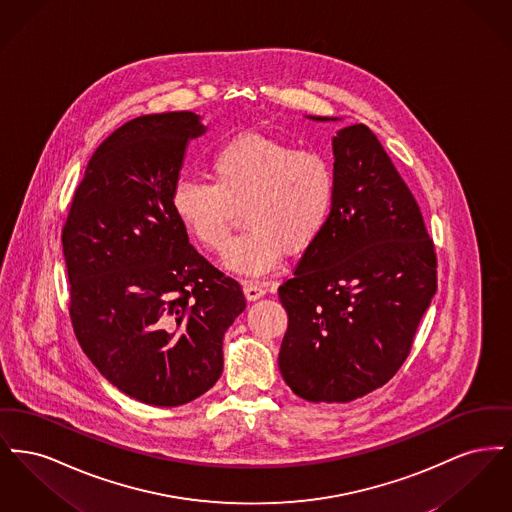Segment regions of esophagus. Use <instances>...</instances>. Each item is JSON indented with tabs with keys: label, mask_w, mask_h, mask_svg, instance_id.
Returning <instances> with one entry per match:
<instances>
[{
	"label": "esophagus",
	"mask_w": 512,
	"mask_h": 512,
	"mask_svg": "<svg viewBox=\"0 0 512 512\" xmlns=\"http://www.w3.org/2000/svg\"><path fill=\"white\" fill-rule=\"evenodd\" d=\"M265 293H267V290L263 286H259V284H253V282H245L244 284V295L247 301H257Z\"/></svg>",
	"instance_id": "1"
}]
</instances>
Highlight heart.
Here are the masks:
<instances>
[{
	"label": "heart",
	"mask_w": 512,
	"mask_h": 512,
	"mask_svg": "<svg viewBox=\"0 0 512 512\" xmlns=\"http://www.w3.org/2000/svg\"><path fill=\"white\" fill-rule=\"evenodd\" d=\"M211 182L182 178L172 211L195 244L219 253L230 238L234 209L242 207L244 234L222 257V268L244 278L274 270L282 253L311 249L330 219L336 176L317 151L247 132L209 159Z\"/></svg>",
	"instance_id": "obj_1"
}]
</instances>
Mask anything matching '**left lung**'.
<instances>
[{
  "label": "left lung",
  "mask_w": 512,
  "mask_h": 512,
  "mask_svg": "<svg viewBox=\"0 0 512 512\" xmlns=\"http://www.w3.org/2000/svg\"><path fill=\"white\" fill-rule=\"evenodd\" d=\"M332 149L330 219L278 288L288 313L280 372L313 403H347L393 378L438 288L418 203L372 130L341 128Z\"/></svg>",
  "instance_id": "1"
}]
</instances>
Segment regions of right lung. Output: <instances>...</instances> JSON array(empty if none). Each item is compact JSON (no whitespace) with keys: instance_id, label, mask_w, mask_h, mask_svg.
<instances>
[{"instance_id":"1","label":"right lung","mask_w":512,"mask_h":512,"mask_svg":"<svg viewBox=\"0 0 512 512\" xmlns=\"http://www.w3.org/2000/svg\"><path fill=\"white\" fill-rule=\"evenodd\" d=\"M190 111L117 128L92 155L63 226L74 334L115 388L178 407L222 374V338L245 309L242 288L205 261L172 211Z\"/></svg>"}]
</instances>
